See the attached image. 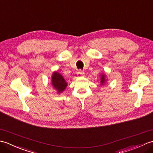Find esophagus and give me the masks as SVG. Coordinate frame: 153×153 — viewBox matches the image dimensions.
<instances>
[{
	"label": "esophagus",
	"mask_w": 153,
	"mask_h": 153,
	"mask_svg": "<svg viewBox=\"0 0 153 153\" xmlns=\"http://www.w3.org/2000/svg\"><path fill=\"white\" fill-rule=\"evenodd\" d=\"M84 74H84L83 71H82V70H79L78 72H77V75L78 77H82L84 76Z\"/></svg>",
	"instance_id": "obj_1"
}]
</instances>
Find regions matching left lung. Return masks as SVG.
<instances>
[{"mask_svg":"<svg viewBox=\"0 0 153 153\" xmlns=\"http://www.w3.org/2000/svg\"><path fill=\"white\" fill-rule=\"evenodd\" d=\"M106 77H105V76L104 74L101 75V78H100V83H101V85H103L104 83H105L106 82Z\"/></svg>","mask_w":153,"mask_h":153,"instance_id":"left-lung-1","label":"left lung"}]
</instances>
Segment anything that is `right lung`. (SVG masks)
Returning <instances> with one entry per match:
<instances>
[{"instance_id":"add662e5","label":"right lung","mask_w":153,"mask_h":153,"mask_svg":"<svg viewBox=\"0 0 153 153\" xmlns=\"http://www.w3.org/2000/svg\"><path fill=\"white\" fill-rule=\"evenodd\" d=\"M52 85L57 91L58 93L60 94L66 89L68 84L64 79L63 76L58 71H55L53 74V76H52Z\"/></svg>"}]
</instances>
